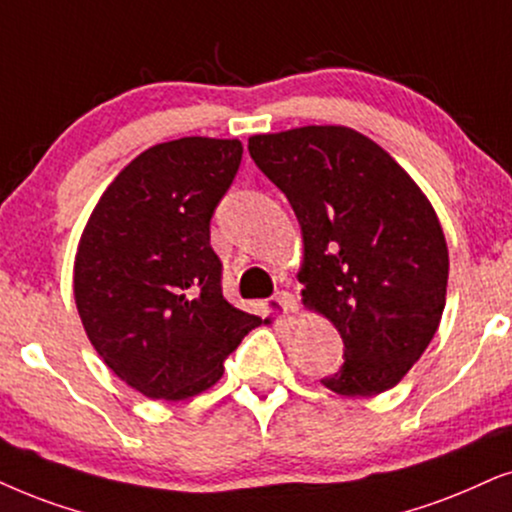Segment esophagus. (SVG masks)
<instances>
[{"instance_id":"34e87169","label":"esophagus","mask_w":512,"mask_h":512,"mask_svg":"<svg viewBox=\"0 0 512 512\" xmlns=\"http://www.w3.org/2000/svg\"><path fill=\"white\" fill-rule=\"evenodd\" d=\"M274 302L283 309V312L288 314V319H293V316L297 314V300H295L293 293H288V290H281V293H276Z\"/></svg>"}]
</instances>
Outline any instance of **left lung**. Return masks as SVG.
I'll use <instances>...</instances> for the list:
<instances>
[{
    "mask_svg": "<svg viewBox=\"0 0 512 512\" xmlns=\"http://www.w3.org/2000/svg\"><path fill=\"white\" fill-rule=\"evenodd\" d=\"M302 229V304L345 342L321 383L373 397L411 371L435 338L449 281L437 212L390 153L357 129L307 125L248 139Z\"/></svg>",
    "mask_w": 512,
    "mask_h": 512,
    "instance_id": "1",
    "label": "left lung"
}]
</instances>
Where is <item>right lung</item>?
Here are the masks:
<instances>
[{"instance_id": "add662e5", "label": "right lung", "mask_w": 512, "mask_h": 512, "mask_svg": "<svg viewBox=\"0 0 512 512\" xmlns=\"http://www.w3.org/2000/svg\"><path fill=\"white\" fill-rule=\"evenodd\" d=\"M238 139L151 146L111 181L84 226L73 290L99 357L148 399L196 397L260 316L222 295L210 219L229 191Z\"/></svg>"}]
</instances>
